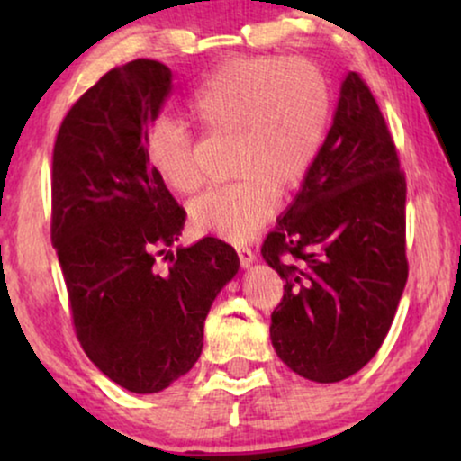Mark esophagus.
Masks as SVG:
<instances>
[{
    "instance_id": "34e87169",
    "label": "esophagus",
    "mask_w": 461,
    "mask_h": 461,
    "mask_svg": "<svg viewBox=\"0 0 461 461\" xmlns=\"http://www.w3.org/2000/svg\"><path fill=\"white\" fill-rule=\"evenodd\" d=\"M237 256H239V262H241L243 268L251 267V264H254V260H256L254 251H251L249 248H245V245H239V248H237Z\"/></svg>"
}]
</instances>
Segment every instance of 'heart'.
Here are the masks:
<instances>
[{
    "label": "heart",
    "mask_w": 461,
    "mask_h": 461,
    "mask_svg": "<svg viewBox=\"0 0 461 461\" xmlns=\"http://www.w3.org/2000/svg\"><path fill=\"white\" fill-rule=\"evenodd\" d=\"M188 115L203 131L235 136L230 172L239 180L194 199L191 218L199 230L239 243L270 218L275 193L292 191L312 167L330 128L331 87L311 60L239 56L194 87ZM144 155L172 191L199 186L193 138L180 122L157 119Z\"/></svg>",
    "instance_id": "b5f03b06"
}]
</instances>
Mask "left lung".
Here are the masks:
<instances>
[{"mask_svg":"<svg viewBox=\"0 0 461 461\" xmlns=\"http://www.w3.org/2000/svg\"><path fill=\"white\" fill-rule=\"evenodd\" d=\"M405 199L380 106L348 73L319 157L262 245L285 281L270 339L298 375L346 380L380 350L409 273Z\"/></svg>","mask_w":461,"mask_h":461,"instance_id":"left-lung-1","label":"left lung"}]
</instances>
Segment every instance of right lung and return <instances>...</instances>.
<instances>
[{
  "instance_id": "obj_1",
  "label": "right lung",
  "mask_w": 461,
  "mask_h": 461,
  "mask_svg": "<svg viewBox=\"0 0 461 461\" xmlns=\"http://www.w3.org/2000/svg\"><path fill=\"white\" fill-rule=\"evenodd\" d=\"M172 92L163 62L104 73L62 119L52 155V245L75 333L119 386L153 394L203 348L212 302L237 275L229 243L205 237L167 251L186 212L144 155V136Z\"/></svg>"
}]
</instances>
